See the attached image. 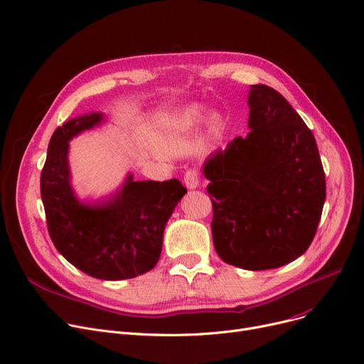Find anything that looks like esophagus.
I'll return each instance as SVG.
<instances>
[{"instance_id":"34e87169","label":"esophagus","mask_w":364,"mask_h":364,"mask_svg":"<svg viewBox=\"0 0 364 364\" xmlns=\"http://www.w3.org/2000/svg\"><path fill=\"white\" fill-rule=\"evenodd\" d=\"M183 181L188 190L199 187V173L196 171V169H188V171H186V174L183 177Z\"/></svg>"}]
</instances>
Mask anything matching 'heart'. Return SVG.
<instances>
[{"label": "heart", "instance_id": "obj_1", "mask_svg": "<svg viewBox=\"0 0 364 364\" xmlns=\"http://www.w3.org/2000/svg\"><path fill=\"white\" fill-rule=\"evenodd\" d=\"M206 115V107L202 104H191L186 108H183L171 121V126L178 130V132H187L191 130L193 127H196L200 121L205 118ZM223 117L220 114H210L209 119H208V129L209 133L218 134L223 130Z\"/></svg>", "mask_w": 364, "mask_h": 364}]
</instances>
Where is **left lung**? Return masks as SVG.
<instances>
[{
	"mask_svg": "<svg viewBox=\"0 0 364 364\" xmlns=\"http://www.w3.org/2000/svg\"><path fill=\"white\" fill-rule=\"evenodd\" d=\"M249 107V134L210 154L203 174L216 253L237 268L264 271L309 249L326 183L313 133L279 92L252 85Z\"/></svg>",
	"mask_w": 364,
	"mask_h": 364,
	"instance_id": "obj_1",
	"label": "left lung"
}]
</instances>
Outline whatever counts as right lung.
Listing matches in <instances>:
<instances>
[{
    "label": "right lung",
    "mask_w": 364,
    "mask_h": 364,
    "mask_svg": "<svg viewBox=\"0 0 364 364\" xmlns=\"http://www.w3.org/2000/svg\"><path fill=\"white\" fill-rule=\"evenodd\" d=\"M102 121V112H90L54 132L41 174V196L57 250L93 278L119 281L155 268L165 225L187 190L177 178L134 181L129 174L109 198L80 202L70 183L68 141Z\"/></svg>",
    "instance_id": "add662e5"
}]
</instances>
